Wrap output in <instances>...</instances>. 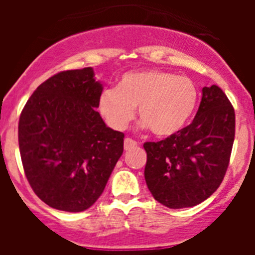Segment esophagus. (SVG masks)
<instances>
[{"mask_svg": "<svg viewBox=\"0 0 255 255\" xmlns=\"http://www.w3.org/2000/svg\"><path fill=\"white\" fill-rule=\"evenodd\" d=\"M138 147V143L135 140H132V139L130 138H126L125 140H124V148H125V150H130L132 149V148H136Z\"/></svg>", "mask_w": 255, "mask_h": 255, "instance_id": "34e87169", "label": "esophagus"}]
</instances>
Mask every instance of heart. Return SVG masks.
I'll use <instances>...</instances> for the list:
<instances>
[{
	"label": "heart",
	"mask_w": 255,
	"mask_h": 255,
	"mask_svg": "<svg viewBox=\"0 0 255 255\" xmlns=\"http://www.w3.org/2000/svg\"><path fill=\"white\" fill-rule=\"evenodd\" d=\"M198 88L191 79L163 70L131 71L121 76L116 87L106 88L98 98V111L108 126L124 130L135 115L143 129L170 136L188 124L198 103Z\"/></svg>",
	"instance_id": "heart-1"
}]
</instances>
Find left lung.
Here are the masks:
<instances>
[{"instance_id":"1","label":"left lung","mask_w":255,"mask_h":255,"mask_svg":"<svg viewBox=\"0 0 255 255\" xmlns=\"http://www.w3.org/2000/svg\"><path fill=\"white\" fill-rule=\"evenodd\" d=\"M234 138L233 105L217 85L204 87L190 125L164 140L144 143V177L153 198L172 209L204 202L224 180Z\"/></svg>"}]
</instances>
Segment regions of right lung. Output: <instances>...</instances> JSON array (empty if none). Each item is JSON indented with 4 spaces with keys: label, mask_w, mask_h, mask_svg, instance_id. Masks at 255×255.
Returning a JSON list of instances; mask_svg holds the SVG:
<instances>
[{
    "label": "right lung",
    "mask_w": 255,
    "mask_h": 255,
    "mask_svg": "<svg viewBox=\"0 0 255 255\" xmlns=\"http://www.w3.org/2000/svg\"><path fill=\"white\" fill-rule=\"evenodd\" d=\"M92 67L47 79L22 108L19 148L26 179L44 203L83 212L96 203L124 152V134L102 120Z\"/></svg>",
    "instance_id": "right-lung-1"
}]
</instances>
